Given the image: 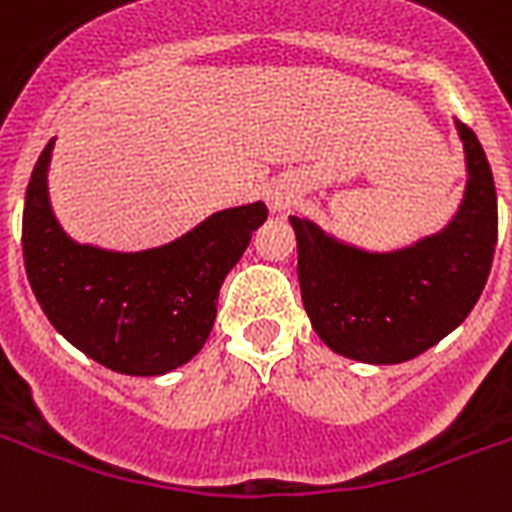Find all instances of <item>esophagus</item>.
Here are the masks:
<instances>
[{
	"instance_id": "34e87169",
	"label": "esophagus",
	"mask_w": 512,
	"mask_h": 512,
	"mask_svg": "<svg viewBox=\"0 0 512 512\" xmlns=\"http://www.w3.org/2000/svg\"><path fill=\"white\" fill-rule=\"evenodd\" d=\"M271 206H274V208L290 206V195H282V192H276V195H271Z\"/></svg>"
}]
</instances>
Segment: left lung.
<instances>
[{
    "mask_svg": "<svg viewBox=\"0 0 512 512\" xmlns=\"http://www.w3.org/2000/svg\"><path fill=\"white\" fill-rule=\"evenodd\" d=\"M469 184L453 225L393 255L336 244L301 217L298 282L312 328L333 352L363 363H401L467 320L486 287L497 246V189L486 151L458 121Z\"/></svg>",
    "mask_w": 512,
    "mask_h": 512,
    "instance_id": "8db88e82",
    "label": "left lung"
}]
</instances>
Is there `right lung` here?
<instances>
[{
    "label": "right lung",
    "mask_w": 512,
    "mask_h": 512,
    "mask_svg": "<svg viewBox=\"0 0 512 512\" xmlns=\"http://www.w3.org/2000/svg\"><path fill=\"white\" fill-rule=\"evenodd\" d=\"M54 140L26 187L24 266L29 285L64 339L119 374L154 377L192 361L217 317L219 287L268 217L266 203L219 211L160 249L121 255L64 236L48 206L45 173Z\"/></svg>",
    "instance_id": "obj_1"
}]
</instances>
